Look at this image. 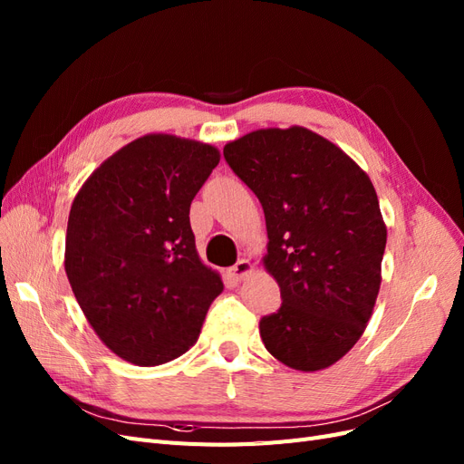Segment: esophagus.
<instances>
[{
  "label": "esophagus",
  "mask_w": 464,
  "mask_h": 464,
  "mask_svg": "<svg viewBox=\"0 0 464 464\" xmlns=\"http://www.w3.org/2000/svg\"><path fill=\"white\" fill-rule=\"evenodd\" d=\"M251 273H254V265H251L247 259H240L230 269V276L236 278V280H244Z\"/></svg>",
  "instance_id": "34e87169"
}]
</instances>
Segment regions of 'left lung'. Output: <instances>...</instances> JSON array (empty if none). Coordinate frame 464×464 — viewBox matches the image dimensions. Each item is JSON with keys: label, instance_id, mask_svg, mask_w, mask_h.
Instances as JSON below:
<instances>
[{"label": "left lung", "instance_id": "obj_1", "mask_svg": "<svg viewBox=\"0 0 464 464\" xmlns=\"http://www.w3.org/2000/svg\"><path fill=\"white\" fill-rule=\"evenodd\" d=\"M266 222L265 269L278 312L259 321L265 348L288 368L317 372L362 336L382 285L387 228L368 174L305 128L257 130L224 147Z\"/></svg>", "mask_w": 464, "mask_h": 464}]
</instances>
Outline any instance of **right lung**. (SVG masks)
Wrapping results in <instances>:
<instances>
[{"label":"right lung","instance_id":"right-lung-1","mask_svg":"<svg viewBox=\"0 0 464 464\" xmlns=\"http://www.w3.org/2000/svg\"><path fill=\"white\" fill-rule=\"evenodd\" d=\"M218 160V149L191 139L139 137L96 168L69 210V285L101 341L135 366L184 354L224 288L189 224Z\"/></svg>","mask_w":464,"mask_h":464}]
</instances>
